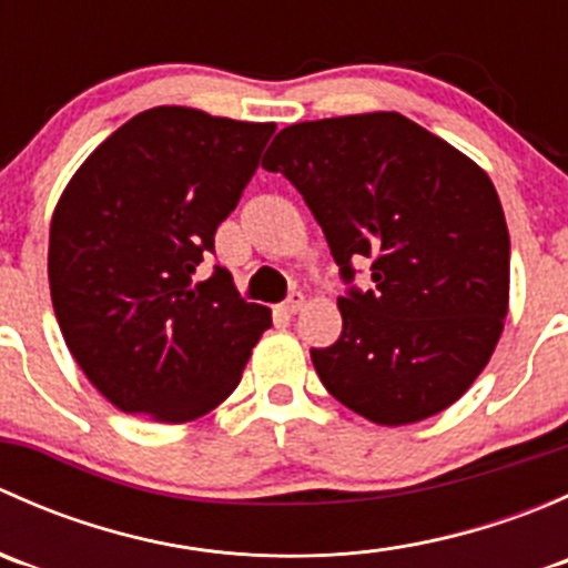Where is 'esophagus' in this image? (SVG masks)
Here are the masks:
<instances>
[{"label":"esophagus","instance_id":"34e87169","mask_svg":"<svg viewBox=\"0 0 568 568\" xmlns=\"http://www.w3.org/2000/svg\"><path fill=\"white\" fill-rule=\"evenodd\" d=\"M302 305H305V296H302L300 291H294V294L283 302V313L285 316H294V313L302 311Z\"/></svg>","mask_w":568,"mask_h":568}]
</instances>
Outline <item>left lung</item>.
<instances>
[{"label":"left lung","instance_id":"left-lung-1","mask_svg":"<svg viewBox=\"0 0 568 568\" xmlns=\"http://www.w3.org/2000/svg\"><path fill=\"white\" fill-rule=\"evenodd\" d=\"M305 197L343 283V332L311 348L324 387L379 426L426 420L489 363L508 313L506 216L489 175L398 112L294 123L263 156Z\"/></svg>","mask_w":568,"mask_h":568}]
</instances>
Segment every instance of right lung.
Wrapping results in <instances>:
<instances>
[{
	"instance_id": "1",
	"label": "right lung",
	"mask_w": 568,
	"mask_h": 568,
	"mask_svg": "<svg viewBox=\"0 0 568 568\" xmlns=\"http://www.w3.org/2000/svg\"><path fill=\"white\" fill-rule=\"evenodd\" d=\"M274 123L189 106L134 114L88 156L49 231L54 316L73 359L120 412L186 423L242 382L272 326L216 266L194 280Z\"/></svg>"
}]
</instances>
